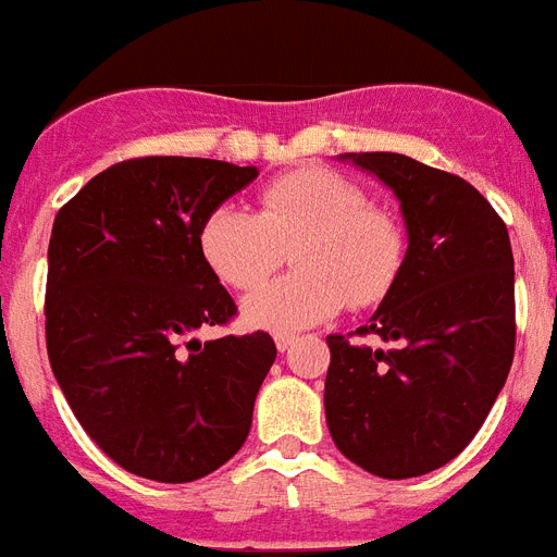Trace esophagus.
<instances>
[{"mask_svg":"<svg viewBox=\"0 0 557 557\" xmlns=\"http://www.w3.org/2000/svg\"><path fill=\"white\" fill-rule=\"evenodd\" d=\"M294 343H297V336H294V334H277V336H274V345H277V350H288Z\"/></svg>","mask_w":557,"mask_h":557,"instance_id":"esophagus-1","label":"esophagus"}]
</instances>
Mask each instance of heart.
Returning a JSON list of instances; mask_svg holds the SVG:
<instances>
[{"label": "heart", "instance_id": "heart-1", "mask_svg": "<svg viewBox=\"0 0 557 557\" xmlns=\"http://www.w3.org/2000/svg\"><path fill=\"white\" fill-rule=\"evenodd\" d=\"M294 274L243 302L251 329L300 331L343 311L345 302L385 300L405 263V228L339 172L306 166L274 177L260 191V212L223 203L200 223L203 263L223 286L251 292L283 263L292 246Z\"/></svg>", "mask_w": 557, "mask_h": 557}]
</instances>
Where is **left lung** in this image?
I'll use <instances>...</instances> for the list:
<instances>
[{
    "label": "left lung",
    "mask_w": 557,
    "mask_h": 557,
    "mask_svg": "<svg viewBox=\"0 0 557 557\" xmlns=\"http://www.w3.org/2000/svg\"><path fill=\"white\" fill-rule=\"evenodd\" d=\"M394 191L408 251L357 331L329 336L325 422L354 465L413 479L456 459L487 419L516 350V269L504 221L465 177L399 152H345Z\"/></svg>",
    "instance_id": "8db88e82"
}]
</instances>
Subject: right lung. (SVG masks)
<instances>
[{"label":"right lung","mask_w":557,"mask_h":557,"mask_svg":"<svg viewBox=\"0 0 557 557\" xmlns=\"http://www.w3.org/2000/svg\"><path fill=\"white\" fill-rule=\"evenodd\" d=\"M255 177L257 166L212 158H133L98 172L55 214L50 368L87 436L141 479H203L249 436L274 339L191 334L237 314L198 232Z\"/></svg>","instance_id":"obj_1"}]
</instances>
